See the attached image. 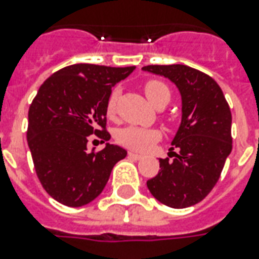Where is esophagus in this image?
Returning <instances> with one entry per match:
<instances>
[{
	"instance_id": "obj_1",
	"label": "esophagus",
	"mask_w": 259,
	"mask_h": 259,
	"mask_svg": "<svg viewBox=\"0 0 259 259\" xmlns=\"http://www.w3.org/2000/svg\"><path fill=\"white\" fill-rule=\"evenodd\" d=\"M127 154H129L130 158H134V160H141V158H142V154L134 153V152H129Z\"/></svg>"
}]
</instances>
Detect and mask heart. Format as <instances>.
Wrapping results in <instances>:
<instances>
[{
  "instance_id": "heart-1",
  "label": "heart",
  "mask_w": 259,
  "mask_h": 259,
  "mask_svg": "<svg viewBox=\"0 0 259 259\" xmlns=\"http://www.w3.org/2000/svg\"><path fill=\"white\" fill-rule=\"evenodd\" d=\"M146 97L149 99L152 105H156L160 99L166 98L169 99L170 93L168 87L162 82L158 80H148L144 86ZM119 91L113 90L109 95V99L106 102V114L109 117H113L117 109V101ZM161 137L160 132L156 129H145V127H138V126H126L117 132V142L122 146L130 148V149L140 150V152H146L154 145Z\"/></svg>"
}]
</instances>
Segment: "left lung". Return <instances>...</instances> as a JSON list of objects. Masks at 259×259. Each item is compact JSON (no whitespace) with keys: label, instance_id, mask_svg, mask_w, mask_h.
I'll list each match as a JSON object with an SVG mask.
<instances>
[{"label":"left lung","instance_id":"8db88e82","mask_svg":"<svg viewBox=\"0 0 259 259\" xmlns=\"http://www.w3.org/2000/svg\"><path fill=\"white\" fill-rule=\"evenodd\" d=\"M142 70L175 83L181 95V122L172 145L173 160L160 158V172L146 181L150 193L172 208L204 199L221 177L233 149L231 111L211 76L184 64L145 66Z\"/></svg>","mask_w":259,"mask_h":259}]
</instances>
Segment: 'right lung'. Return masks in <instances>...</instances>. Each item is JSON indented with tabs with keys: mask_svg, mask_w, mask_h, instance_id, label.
I'll return each instance as SVG.
<instances>
[{
	"mask_svg": "<svg viewBox=\"0 0 259 259\" xmlns=\"http://www.w3.org/2000/svg\"><path fill=\"white\" fill-rule=\"evenodd\" d=\"M136 67L74 64L42 83L28 113V146L42 188L68 207H82L101 195L110 173L126 157L123 148L106 144L89 152V136L109 141L106 102L118 82ZM103 141V142H105Z\"/></svg>",
	"mask_w": 259,
	"mask_h": 259,
	"instance_id": "right-lung-1",
	"label": "right lung"
}]
</instances>
